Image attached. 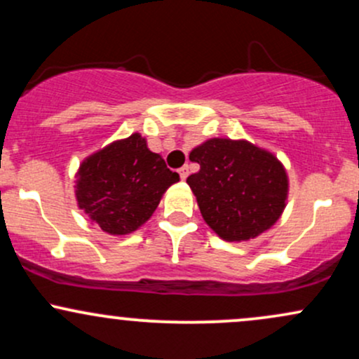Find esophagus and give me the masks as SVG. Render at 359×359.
Listing matches in <instances>:
<instances>
[{"mask_svg":"<svg viewBox=\"0 0 359 359\" xmlns=\"http://www.w3.org/2000/svg\"><path fill=\"white\" fill-rule=\"evenodd\" d=\"M179 175H180V179H182V180L187 179V177H189V167L184 165L182 168H179Z\"/></svg>","mask_w":359,"mask_h":359,"instance_id":"34e87169","label":"esophagus"}]
</instances>
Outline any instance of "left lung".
<instances>
[{
	"label": "left lung",
	"instance_id": "obj_1",
	"mask_svg": "<svg viewBox=\"0 0 359 359\" xmlns=\"http://www.w3.org/2000/svg\"><path fill=\"white\" fill-rule=\"evenodd\" d=\"M201 165L187 177L209 228L226 241H248L285 209L288 179L280 160L246 140L211 138L191 151Z\"/></svg>",
	"mask_w": 359,
	"mask_h": 359
}]
</instances>
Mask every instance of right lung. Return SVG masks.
<instances>
[{"mask_svg":"<svg viewBox=\"0 0 359 359\" xmlns=\"http://www.w3.org/2000/svg\"><path fill=\"white\" fill-rule=\"evenodd\" d=\"M76 199L104 233L123 236L150 219L163 192L179 182L165 160L133 133L96 151L81 163Z\"/></svg>","mask_w":359,"mask_h":359,"instance_id":"right-lung-1","label":"right lung"}]
</instances>
